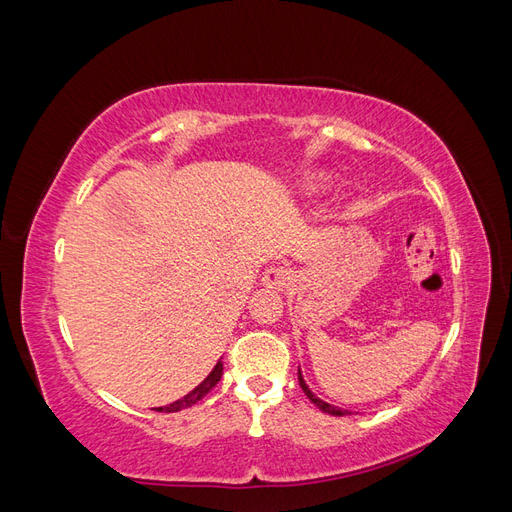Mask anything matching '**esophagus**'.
I'll list each match as a JSON object with an SVG mask.
<instances>
[{"mask_svg":"<svg viewBox=\"0 0 512 512\" xmlns=\"http://www.w3.org/2000/svg\"><path fill=\"white\" fill-rule=\"evenodd\" d=\"M292 280V273L286 267H269L262 275V284L271 290H282L288 286V282Z\"/></svg>","mask_w":512,"mask_h":512,"instance_id":"esophagus-1","label":"esophagus"}]
</instances>
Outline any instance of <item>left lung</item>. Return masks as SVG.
Listing matches in <instances>:
<instances>
[{
	"mask_svg": "<svg viewBox=\"0 0 512 512\" xmlns=\"http://www.w3.org/2000/svg\"><path fill=\"white\" fill-rule=\"evenodd\" d=\"M299 384H301V389H303V393L309 397V401H312V404H316L322 412H327V414H333V416H346L348 414V410H342V408H335V406H331V404H327V401H322V399H318L312 391H309V386L305 384V380H303V376H301V371H299Z\"/></svg>",
	"mask_w": 512,
	"mask_h": 512,
	"instance_id": "1",
	"label": "left lung"
}]
</instances>
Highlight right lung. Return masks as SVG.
<instances>
[{
    "instance_id": "1",
    "label": "right lung",
    "mask_w": 512,
    "mask_h": 512,
    "mask_svg": "<svg viewBox=\"0 0 512 512\" xmlns=\"http://www.w3.org/2000/svg\"><path fill=\"white\" fill-rule=\"evenodd\" d=\"M222 371H224V363H222V361H218V365L213 367L211 374H209L203 382H200L194 391H190V393L185 395V397H181V399L173 401V404H170V406L160 408V412H162V410H164V412H179V410H183V408H190V406H194L196 401L203 399V397L213 389V386L220 382V378H222Z\"/></svg>"
}]
</instances>
